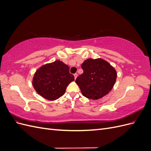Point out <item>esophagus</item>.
<instances>
[{"mask_svg":"<svg viewBox=\"0 0 151 151\" xmlns=\"http://www.w3.org/2000/svg\"><path fill=\"white\" fill-rule=\"evenodd\" d=\"M74 79H76L77 77V76H78V75H77V74H76H76H74Z\"/></svg>","mask_w":151,"mask_h":151,"instance_id":"34e87169","label":"esophagus"}]
</instances>
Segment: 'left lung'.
Wrapping results in <instances>:
<instances>
[{
  "label": "left lung",
  "mask_w": 151,
  "mask_h": 151,
  "mask_svg": "<svg viewBox=\"0 0 151 151\" xmlns=\"http://www.w3.org/2000/svg\"><path fill=\"white\" fill-rule=\"evenodd\" d=\"M81 67L83 73L77 77L76 83L84 96L98 99L112 89L116 72L108 62L101 58H89L82 63Z\"/></svg>",
  "instance_id": "obj_1"
}]
</instances>
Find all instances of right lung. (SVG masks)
Returning a JSON list of instances; mask_svg holds the SVG:
<instances>
[{"mask_svg": "<svg viewBox=\"0 0 151 151\" xmlns=\"http://www.w3.org/2000/svg\"><path fill=\"white\" fill-rule=\"evenodd\" d=\"M73 81L74 76L70 73L68 66L56 60L38 68L35 74L33 85L40 96L52 101L62 96Z\"/></svg>", "mask_w": 151, "mask_h": 151, "instance_id": "obj_1", "label": "right lung"}]
</instances>
